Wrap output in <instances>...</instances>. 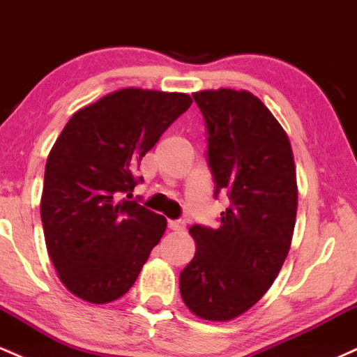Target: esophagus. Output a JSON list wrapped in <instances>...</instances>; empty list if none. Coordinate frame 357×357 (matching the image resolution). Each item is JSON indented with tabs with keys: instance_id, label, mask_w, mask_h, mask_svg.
<instances>
[{
	"instance_id": "esophagus-1",
	"label": "esophagus",
	"mask_w": 357,
	"mask_h": 357,
	"mask_svg": "<svg viewBox=\"0 0 357 357\" xmlns=\"http://www.w3.org/2000/svg\"><path fill=\"white\" fill-rule=\"evenodd\" d=\"M167 227H169V230H173V231H183L184 221H169V223H167Z\"/></svg>"
}]
</instances>
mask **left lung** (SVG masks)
<instances>
[{"label": "left lung", "instance_id": "left-lung-1", "mask_svg": "<svg viewBox=\"0 0 357 357\" xmlns=\"http://www.w3.org/2000/svg\"><path fill=\"white\" fill-rule=\"evenodd\" d=\"M208 129L215 196H228L220 228L192 225L196 253L179 275L188 309L204 321L245 314L273 284L292 243L297 178L284 127L248 90L192 93Z\"/></svg>", "mask_w": 357, "mask_h": 357}]
</instances>
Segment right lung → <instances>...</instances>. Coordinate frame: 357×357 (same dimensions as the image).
Wrapping results in <instances>:
<instances>
[{
    "mask_svg": "<svg viewBox=\"0 0 357 357\" xmlns=\"http://www.w3.org/2000/svg\"><path fill=\"white\" fill-rule=\"evenodd\" d=\"M191 97L127 87L77 110L45 166L40 213L61 284L82 301L107 304L134 285L166 218L130 196L137 167Z\"/></svg>",
    "mask_w": 357,
    "mask_h": 357,
    "instance_id": "right-lung-1",
    "label": "right lung"
}]
</instances>
